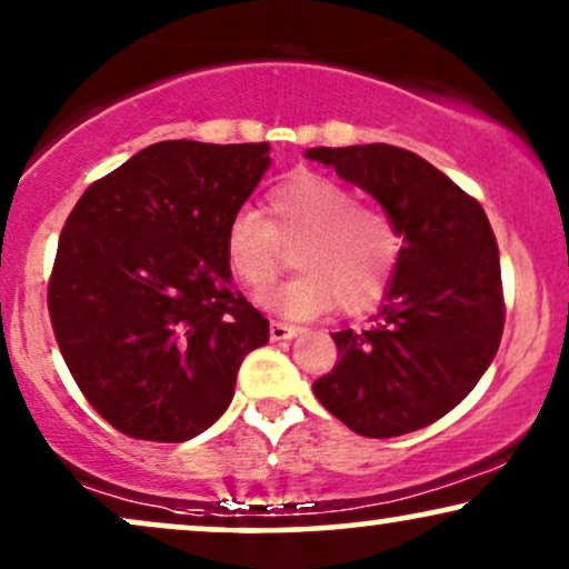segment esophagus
I'll use <instances>...</instances> for the list:
<instances>
[{
    "label": "esophagus",
    "instance_id": "1",
    "mask_svg": "<svg viewBox=\"0 0 569 569\" xmlns=\"http://www.w3.org/2000/svg\"><path fill=\"white\" fill-rule=\"evenodd\" d=\"M293 336H299L297 326H289V322H278V320L270 322V338H272V341H289V338H293Z\"/></svg>",
    "mask_w": 569,
    "mask_h": 569
}]
</instances>
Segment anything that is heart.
<instances>
[{
	"mask_svg": "<svg viewBox=\"0 0 569 569\" xmlns=\"http://www.w3.org/2000/svg\"><path fill=\"white\" fill-rule=\"evenodd\" d=\"M226 257L249 289H263L282 263L283 248L300 247L301 277L257 297L262 309L307 320L338 299L362 312L383 297L399 260V233L386 212L355 204L349 189L315 172H293L268 193V220L239 210L228 220Z\"/></svg>",
	"mask_w": 569,
	"mask_h": 569,
	"instance_id": "obj_1",
	"label": "heart"
}]
</instances>
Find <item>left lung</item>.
Wrapping results in <instances>:
<instances>
[{
  "instance_id": "1",
  "label": "left lung",
  "mask_w": 569,
  "mask_h": 569,
  "mask_svg": "<svg viewBox=\"0 0 569 569\" xmlns=\"http://www.w3.org/2000/svg\"><path fill=\"white\" fill-rule=\"evenodd\" d=\"M368 191L401 249L368 330L333 333L320 405L368 438L412 433L451 412L483 378L505 330L499 249L483 207L420 154L388 143L305 152Z\"/></svg>"
}]
</instances>
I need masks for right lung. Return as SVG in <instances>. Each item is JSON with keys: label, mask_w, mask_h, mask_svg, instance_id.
Returning <instances> with one entry per match:
<instances>
[{"label": "right lung", "mask_w": 569, "mask_h": 569, "mask_svg": "<svg viewBox=\"0 0 569 569\" xmlns=\"http://www.w3.org/2000/svg\"><path fill=\"white\" fill-rule=\"evenodd\" d=\"M270 162V143H152L91 183L64 222L52 328L83 397L120 433H204L243 357L268 343L222 236Z\"/></svg>", "instance_id": "right-lung-1"}]
</instances>
